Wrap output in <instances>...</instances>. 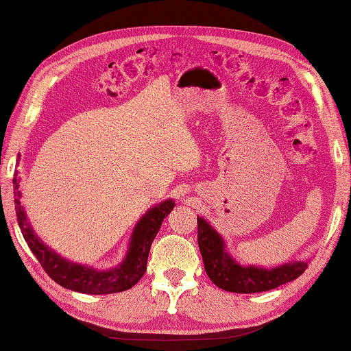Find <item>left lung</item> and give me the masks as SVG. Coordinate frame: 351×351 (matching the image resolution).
Returning a JSON list of instances; mask_svg holds the SVG:
<instances>
[{
  "mask_svg": "<svg viewBox=\"0 0 351 351\" xmlns=\"http://www.w3.org/2000/svg\"><path fill=\"white\" fill-rule=\"evenodd\" d=\"M197 245L205 272L217 287L236 293H257L276 289L298 278L307 269L306 260H293L276 267L257 265L243 266L226 250L223 237L207 219L197 216Z\"/></svg>",
  "mask_w": 351,
  "mask_h": 351,
  "instance_id": "obj_1",
  "label": "left lung"
}]
</instances>
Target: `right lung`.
<instances>
[{
    "label": "right lung",
    "mask_w": 351,
    "mask_h": 351,
    "mask_svg": "<svg viewBox=\"0 0 351 351\" xmlns=\"http://www.w3.org/2000/svg\"><path fill=\"white\" fill-rule=\"evenodd\" d=\"M18 171L13 176V197H15V211L18 225L25 239L27 245L38 258L40 266L58 285L70 291L89 295H106L128 291L140 281L146 272L147 257L158 230L161 228L164 217L173 210V199H166L154 205L140 217L135 223L132 234L129 239L128 251L120 265L111 269H95L93 266L74 263L71 260L62 257L50 246L45 245L40 237L33 231V226L25 215L24 205L21 204Z\"/></svg>",
    "instance_id": "add662e5"
}]
</instances>
